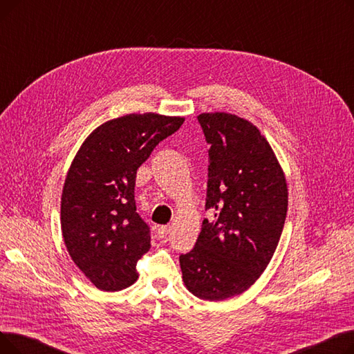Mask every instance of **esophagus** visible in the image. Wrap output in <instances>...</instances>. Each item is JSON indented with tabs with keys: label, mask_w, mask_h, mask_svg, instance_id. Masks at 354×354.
Instances as JSON below:
<instances>
[{
	"label": "esophagus",
	"mask_w": 354,
	"mask_h": 354,
	"mask_svg": "<svg viewBox=\"0 0 354 354\" xmlns=\"http://www.w3.org/2000/svg\"><path fill=\"white\" fill-rule=\"evenodd\" d=\"M169 232H171V227L169 225H160V227H158V236L159 238H165Z\"/></svg>",
	"instance_id": "esophagus-1"
}]
</instances>
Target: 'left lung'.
<instances>
[{"label": "left lung", "mask_w": 354, "mask_h": 354, "mask_svg": "<svg viewBox=\"0 0 354 354\" xmlns=\"http://www.w3.org/2000/svg\"><path fill=\"white\" fill-rule=\"evenodd\" d=\"M209 143L207 209L194 250L179 257L182 280L198 299L243 294L264 272L280 241L288 189L266 136L247 119L215 111L198 116Z\"/></svg>", "instance_id": "obj_1"}]
</instances>
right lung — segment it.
Returning a JSON list of instances; mask_svg holds the SVG:
<instances>
[{"label": "right lung", "mask_w": 354, "mask_h": 354, "mask_svg": "<svg viewBox=\"0 0 354 354\" xmlns=\"http://www.w3.org/2000/svg\"><path fill=\"white\" fill-rule=\"evenodd\" d=\"M185 118L130 113L96 127L82 143L62 194L66 248L87 280L119 291L138 280V259L151 248L146 222L136 212L139 166Z\"/></svg>", "instance_id": "right-lung-1"}]
</instances>
